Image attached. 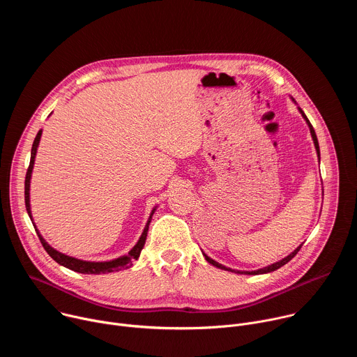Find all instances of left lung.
<instances>
[{
  "label": "left lung",
  "mask_w": 357,
  "mask_h": 357,
  "mask_svg": "<svg viewBox=\"0 0 357 357\" xmlns=\"http://www.w3.org/2000/svg\"><path fill=\"white\" fill-rule=\"evenodd\" d=\"M299 112H301V114H302V117L305 119V121L308 123V126H310V130H311V135H312V139H314V144H315V148H317V152H318V157H319V144H318V138H317V134H315V130H314V127H312V124L310 123V120H308V117L305 116V113L299 109ZM302 247V244L299 245V247H296L289 256H287L285 259H282L281 261H277V263H274V264H271V266H268V267H264V268H260V270H257V271H237L238 274H248V275H257V274H266V273H271V271H275V270H278V268H281L282 266H285L288 261H291L295 256H296V252L299 251V248ZM203 256H205V259H206V261L208 263H211L212 266H215V267H218V268H222V270H227V271H233L231 268H227V267H225V266H222V264H219V263H216L215 260H212L211 257H208L206 254H203Z\"/></svg>",
  "instance_id": "1"
}]
</instances>
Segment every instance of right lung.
<instances>
[{"label":"right lung","mask_w":357,"mask_h":357,"mask_svg":"<svg viewBox=\"0 0 357 357\" xmlns=\"http://www.w3.org/2000/svg\"><path fill=\"white\" fill-rule=\"evenodd\" d=\"M40 135H42V130L38 131L35 139H33V144H32V149H31V161H29V167H28V171H26V176H25V206H26V212L32 220V215H31V206H29V183H31V174H32V168H33V161H35V155H36V148L39 145V139H40ZM155 209L151 212V216L146 222V226L138 240V243L131 248V251L127 254V256H123L120 259H116V260H112V261H103V263H94V261H83V260H77V259H73V257H69L66 256V254H62L59 251H56L55 248L50 247L45 240L43 237L40 236V233L38 231L35 223L33 227L36 230V234L43 245V248L46 250V252L49 254L50 257H52L58 264L69 268V270H73L76 273H82V274H107V273H114V271H119L121 268H128L130 266H132V260H137L139 257V252L145 244V240H146V233H148V226L151 223V218L152 215H154Z\"/></svg>","instance_id":"obj_1"}]
</instances>
